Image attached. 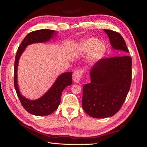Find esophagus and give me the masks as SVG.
<instances>
[{"mask_svg": "<svg viewBox=\"0 0 147 147\" xmlns=\"http://www.w3.org/2000/svg\"><path fill=\"white\" fill-rule=\"evenodd\" d=\"M83 69H80L76 70L74 72L73 74V80L74 82L75 83H79L81 78L83 76Z\"/></svg>", "mask_w": 147, "mask_h": 147, "instance_id": "1", "label": "esophagus"}]
</instances>
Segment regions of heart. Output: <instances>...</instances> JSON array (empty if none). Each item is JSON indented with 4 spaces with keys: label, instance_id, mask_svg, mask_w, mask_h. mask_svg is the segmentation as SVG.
<instances>
[{
    "label": "heart",
    "instance_id": "b5f03b06",
    "mask_svg": "<svg viewBox=\"0 0 147 147\" xmlns=\"http://www.w3.org/2000/svg\"><path fill=\"white\" fill-rule=\"evenodd\" d=\"M82 49L86 53L92 52V61H96L100 59L105 52V47L100 43V41L96 38H91L84 42Z\"/></svg>",
    "mask_w": 147,
    "mask_h": 147
}]
</instances>
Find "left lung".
<instances>
[{
    "label": "left lung",
    "instance_id": "obj_1",
    "mask_svg": "<svg viewBox=\"0 0 147 147\" xmlns=\"http://www.w3.org/2000/svg\"><path fill=\"white\" fill-rule=\"evenodd\" d=\"M112 48L121 51V56L102 58L90 71L91 82L83 87L82 106L94 118L112 116L120 110L130 88L132 59L126 42L118 32L104 30Z\"/></svg>",
    "mask_w": 147,
    "mask_h": 147
}]
</instances>
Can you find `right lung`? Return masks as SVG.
<instances>
[{
    "instance_id": "obj_1",
    "label": "right lung",
    "mask_w": 147,
    "mask_h": 147,
    "mask_svg": "<svg viewBox=\"0 0 147 147\" xmlns=\"http://www.w3.org/2000/svg\"><path fill=\"white\" fill-rule=\"evenodd\" d=\"M54 30H39L33 31L28 34L24 38L16 55L14 67V85L17 95L24 109L29 113L44 116L53 113L57 110L60 104L62 92L65 87L72 85V72H67L62 74L56 80L52 88L41 98L36 100H30L24 98L20 94L17 83V68L18 61L22 53L25 49L26 47L33 43H40L47 42L52 36L55 35Z\"/></svg>"
}]
</instances>
